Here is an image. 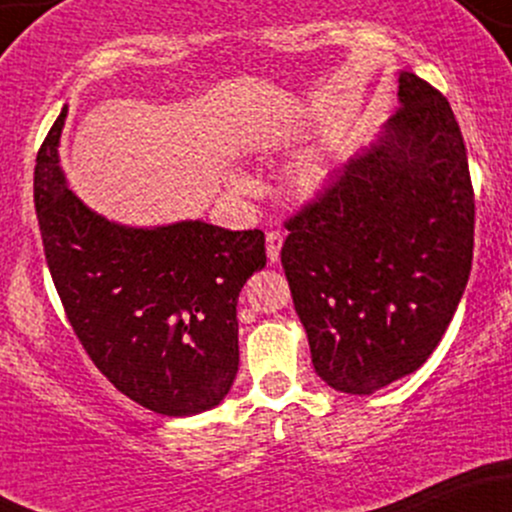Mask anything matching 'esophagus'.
Segmentation results:
<instances>
[{
    "instance_id": "34e87169",
    "label": "esophagus",
    "mask_w": 512,
    "mask_h": 512,
    "mask_svg": "<svg viewBox=\"0 0 512 512\" xmlns=\"http://www.w3.org/2000/svg\"><path fill=\"white\" fill-rule=\"evenodd\" d=\"M281 245H284V236H281L279 231H269L267 233V260L269 262L279 260Z\"/></svg>"
}]
</instances>
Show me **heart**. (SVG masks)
Returning <instances> with one entry per match:
<instances>
[{
	"label": "heart",
	"mask_w": 512,
	"mask_h": 512,
	"mask_svg": "<svg viewBox=\"0 0 512 512\" xmlns=\"http://www.w3.org/2000/svg\"><path fill=\"white\" fill-rule=\"evenodd\" d=\"M332 161L327 156L317 154V156H308L305 161H301L293 170L291 175V187L298 197L303 199H313L317 195H322L327 185L332 180ZM226 187L233 192V195H252L257 187V182L250 178L248 173L243 170H231L226 178Z\"/></svg>",
	"instance_id": "b5f03b06"
}]
</instances>
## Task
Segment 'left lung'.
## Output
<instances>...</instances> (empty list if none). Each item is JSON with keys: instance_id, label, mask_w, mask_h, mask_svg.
<instances>
[{"instance_id": "left-lung-1", "label": "left lung", "mask_w": 512, "mask_h": 512, "mask_svg": "<svg viewBox=\"0 0 512 512\" xmlns=\"http://www.w3.org/2000/svg\"><path fill=\"white\" fill-rule=\"evenodd\" d=\"M397 101L281 248L315 373L346 395L424 366L472 269L474 192L450 103L407 69Z\"/></svg>"}]
</instances>
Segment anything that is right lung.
I'll return each mask as SVG.
<instances>
[{
  "label": "right lung",
  "mask_w": 512,
  "mask_h": 512,
  "mask_svg": "<svg viewBox=\"0 0 512 512\" xmlns=\"http://www.w3.org/2000/svg\"><path fill=\"white\" fill-rule=\"evenodd\" d=\"M67 105L38 151L33 199L52 281L76 337L122 395L163 416L214 409L238 373L240 289L264 233L185 219L127 226L69 190Z\"/></svg>",
  "instance_id": "add662e5"
}]
</instances>
